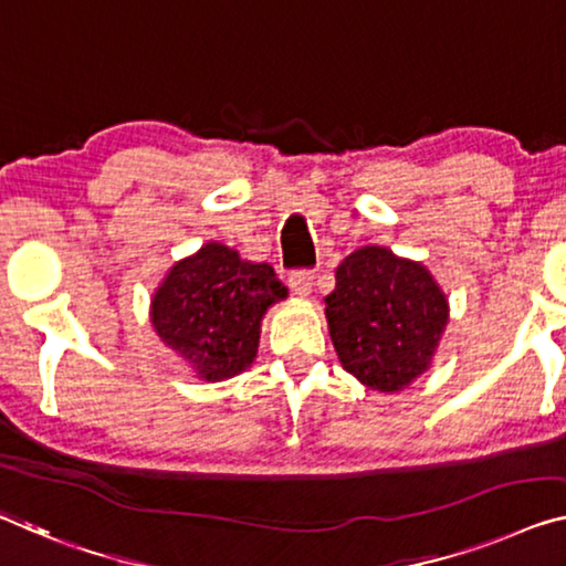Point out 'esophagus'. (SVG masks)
<instances>
[{
    "label": "esophagus",
    "mask_w": 566,
    "mask_h": 566,
    "mask_svg": "<svg viewBox=\"0 0 566 566\" xmlns=\"http://www.w3.org/2000/svg\"><path fill=\"white\" fill-rule=\"evenodd\" d=\"M289 285H291V291H293L295 295H303V298H306V295H308L311 289H313V273L306 271V268H298V271H291V273H289Z\"/></svg>",
    "instance_id": "obj_1"
}]
</instances>
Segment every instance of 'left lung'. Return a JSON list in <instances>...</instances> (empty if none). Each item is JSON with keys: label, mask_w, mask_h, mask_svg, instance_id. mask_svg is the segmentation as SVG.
<instances>
[{"label": "left lung", "mask_w": 566, "mask_h": 566, "mask_svg": "<svg viewBox=\"0 0 566 566\" xmlns=\"http://www.w3.org/2000/svg\"><path fill=\"white\" fill-rule=\"evenodd\" d=\"M326 318L344 369L379 392H399L430 367L448 301L420 263L361 248L338 265Z\"/></svg>", "instance_id": "8db88e82"}]
</instances>
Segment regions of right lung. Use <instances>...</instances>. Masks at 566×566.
<instances>
[{
    "label": "right lung",
    "mask_w": 566,
    "mask_h": 566,
    "mask_svg": "<svg viewBox=\"0 0 566 566\" xmlns=\"http://www.w3.org/2000/svg\"><path fill=\"white\" fill-rule=\"evenodd\" d=\"M277 298H285V285L271 265L245 263L210 242L171 268L151 301V321L199 377L217 381L253 364L260 318Z\"/></svg>",
    "instance_id": "right-lung-1"
}]
</instances>
